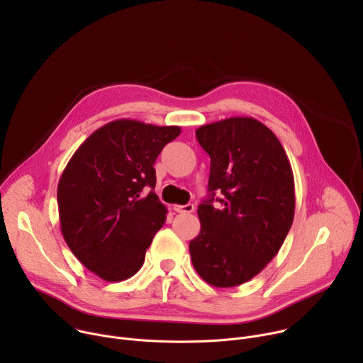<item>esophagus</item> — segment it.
Listing matches in <instances>:
<instances>
[{"instance_id":"34e87169","label":"esophagus","mask_w":363,"mask_h":363,"mask_svg":"<svg viewBox=\"0 0 363 363\" xmlns=\"http://www.w3.org/2000/svg\"><path fill=\"white\" fill-rule=\"evenodd\" d=\"M174 210L179 214H189V213H194L195 206L194 203H185V205H174Z\"/></svg>"}]
</instances>
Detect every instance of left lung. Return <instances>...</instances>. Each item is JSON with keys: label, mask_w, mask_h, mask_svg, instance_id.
<instances>
[{"label": "left lung", "mask_w": 363, "mask_h": 363, "mask_svg": "<svg viewBox=\"0 0 363 363\" xmlns=\"http://www.w3.org/2000/svg\"><path fill=\"white\" fill-rule=\"evenodd\" d=\"M195 135L211 167L208 198L196 211L201 231L189 242L191 260L208 284L240 286L273 260L290 231L293 171L277 136L257 119H224ZM217 190L221 199L215 198Z\"/></svg>", "instance_id": "obj_1"}]
</instances>
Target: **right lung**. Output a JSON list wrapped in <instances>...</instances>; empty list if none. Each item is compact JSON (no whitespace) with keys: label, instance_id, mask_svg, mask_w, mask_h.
<instances>
[{"label":"right lung","instance_id":"right-lung-1","mask_svg":"<svg viewBox=\"0 0 363 363\" xmlns=\"http://www.w3.org/2000/svg\"><path fill=\"white\" fill-rule=\"evenodd\" d=\"M179 133V126L113 121L94 130L65 168L57 186L62 234L100 279L122 281L142 267L168 213L153 192V164Z\"/></svg>","mask_w":363,"mask_h":363}]
</instances>
